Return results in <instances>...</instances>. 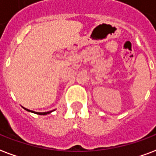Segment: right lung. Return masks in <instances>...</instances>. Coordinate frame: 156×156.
Returning a JSON list of instances; mask_svg holds the SVG:
<instances>
[{"mask_svg": "<svg viewBox=\"0 0 156 156\" xmlns=\"http://www.w3.org/2000/svg\"><path fill=\"white\" fill-rule=\"evenodd\" d=\"M24 108H25V107H24ZM25 109L26 111H28V112H31V111L29 110V109H26V108H25ZM51 112H52V111H50V112H33V111H32V112H34V113L39 114V115H47V114L50 113Z\"/></svg>", "mask_w": 156, "mask_h": 156, "instance_id": "1", "label": "right lung"}]
</instances>
